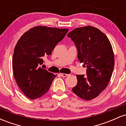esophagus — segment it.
I'll return each mask as SVG.
<instances>
[{
	"mask_svg": "<svg viewBox=\"0 0 126 126\" xmlns=\"http://www.w3.org/2000/svg\"><path fill=\"white\" fill-rule=\"evenodd\" d=\"M60 75L62 76V77H67V76H69L68 74H65V73H60Z\"/></svg>",
	"mask_w": 126,
	"mask_h": 126,
	"instance_id": "obj_1",
	"label": "esophagus"
}]
</instances>
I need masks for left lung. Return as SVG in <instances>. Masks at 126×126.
Returning <instances> with one entry per match:
<instances>
[{"label": "left lung", "mask_w": 126, "mask_h": 126, "mask_svg": "<svg viewBox=\"0 0 126 126\" xmlns=\"http://www.w3.org/2000/svg\"><path fill=\"white\" fill-rule=\"evenodd\" d=\"M67 37L75 43L79 60L87 68L85 75H76L78 83L72 91L82 99L91 100L106 88L112 76V46L103 32L91 26L75 29Z\"/></svg>", "instance_id": "left-lung-1"}]
</instances>
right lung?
I'll return each mask as SVG.
<instances>
[{"instance_id":"1","label":"right lung","mask_w":126,"mask_h":126,"mask_svg":"<svg viewBox=\"0 0 126 126\" xmlns=\"http://www.w3.org/2000/svg\"><path fill=\"white\" fill-rule=\"evenodd\" d=\"M68 29L38 26L24 33L16 44L12 68L17 85L26 96L31 99L44 95L56 77L41 67L43 58L51 54Z\"/></svg>"}]
</instances>
